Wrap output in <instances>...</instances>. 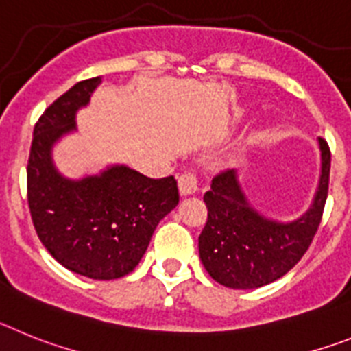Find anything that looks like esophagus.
<instances>
[{
	"label": "esophagus",
	"mask_w": 351,
	"mask_h": 351,
	"mask_svg": "<svg viewBox=\"0 0 351 351\" xmlns=\"http://www.w3.org/2000/svg\"><path fill=\"white\" fill-rule=\"evenodd\" d=\"M197 175L194 171H185L180 175L178 178V189L182 196H189V194H194L197 191Z\"/></svg>",
	"instance_id": "34e87169"
}]
</instances>
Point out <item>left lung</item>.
Returning <instances> with one entry per match:
<instances>
[{
	"mask_svg": "<svg viewBox=\"0 0 351 351\" xmlns=\"http://www.w3.org/2000/svg\"><path fill=\"white\" fill-rule=\"evenodd\" d=\"M322 176L313 206L288 224L256 212L243 196L234 169H224L205 193L206 224L199 234V258L212 279L237 289L277 281L300 261L315 239L328 194L330 148L319 138Z\"/></svg>",
	"mask_w": 351,
	"mask_h": 351,
	"instance_id": "8db88e82",
	"label": "left lung"
}]
</instances>
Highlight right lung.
Listing matches in <instances>:
<instances>
[{
	"instance_id": "right-lung-1",
	"label": "right lung",
	"mask_w": 351,
	"mask_h": 351,
	"mask_svg": "<svg viewBox=\"0 0 351 351\" xmlns=\"http://www.w3.org/2000/svg\"><path fill=\"white\" fill-rule=\"evenodd\" d=\"M99 83L100 77L79 81L42 112L26 173L29 213L45 249L72 272L109 281L136 268L180 194L175 176L148 178L127 166L77 182L54 169L51 148L75 129V111L90 102Z\"/></svg>"
}]
</instances>
